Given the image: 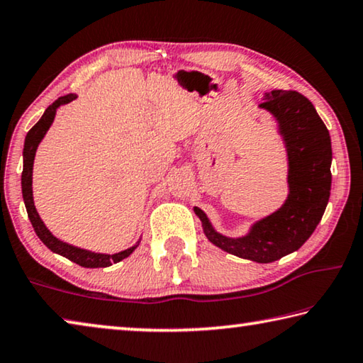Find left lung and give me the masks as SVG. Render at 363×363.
I'll return each instance as SVG.
<instances>
[{
  "label": "left lung",
  "instance_id": "obj_1",
  "mask_svg": "<svg viewBox=\"0 0 363 363\" xmlns=\"http://www.w3.org/2000/svg\"><path fill=\"white\" fill-rule=\"evenodd\" d=\"M259 107L274 116L288 160V196L242 237H225L194 208L208 240L233 256L267 264L299 250L315 230L331 190V139L312 102L296 91L264 93Z\"/></svg>",
  "mask_w": 363,
  "mask_h": 363
}]
</instances>
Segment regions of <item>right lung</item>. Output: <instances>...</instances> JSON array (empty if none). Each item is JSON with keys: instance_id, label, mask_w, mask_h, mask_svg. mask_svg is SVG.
<instances>
[{"instance_id": "right-lung-1", "label": "right lung", "mask_w": 363, "mask_h": 363, "mask_svg": "<svg viewBox=\"0 0 363 363\" xmlns=\"http://www.w3.org/2000/svg\"><path fill=\"white\" fill-rule=\"evenodd\" d=\"M75 99H77V94H67V96L59 97L57 101H54L51 106L45 110V113H43L40 121L36 123L32 130L27 133L26 144H23V171H22L23 203H26L28 219L33 225L36 235H38L40 240L45 243L46 247L52 251V253L64 256V257H67V259L77 262L78 266H82V267H89V269L108 267V266H112V264L120 262L125 259V257L130 256L133 251L139 247L140 240L128 250H123V251H120V253H113V255L94 253V251L73 247V245L59 240L57 237L52 235L51 230H49L45 225V223L41 220L40 214L35 208V201H33L32 182H33V162H35L36 149H38V145L43 140V138L46 136L49 128H51L57 108L60 106H65V104L75 101Z\"/></svg>"}]
</instances>
